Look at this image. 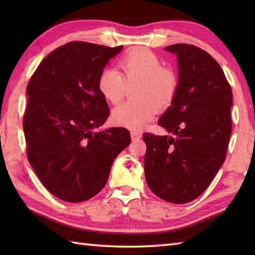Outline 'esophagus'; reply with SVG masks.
<instances>
[{"instance_id":"34e87169","label":"esophagus","mask_w":255,"mask_h":255,"mask_svg":"<svg viewBox=\"0 0 255 255\" xmlns=\"http://www.w3.org/2000/svg\"><path fill=\"white\" fill-rule=\"evenodd\" d=\"M130 136H131V140L132 141H137V140H139L140 138H141L142 134L138 132V131H131L130 132Z\"/></svg>"}]
</instances>
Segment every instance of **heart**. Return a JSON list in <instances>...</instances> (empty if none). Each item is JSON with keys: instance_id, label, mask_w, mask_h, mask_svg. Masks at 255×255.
<instances>
[{"instance_id": "b5f03b06", "label": "heart", "mask_w": 255, "mask_h": 255, "mask_svg": "<svg viewBox=\"0 0 255 255\" xmlns=\"http://www.w3.org/2000/svg\"><path fill=\"white\" fill-rule=\"evenodd\" d=\"M121 72L104 69L97 80V88L112 104L121 102L127 92V85H134L132 96L113 111V123L117 126L133 129L143 128L150 123L159 108L169 107L178 90L177 74L171 68L163 67L161 59L147 48H136L124 55L118 62Z\"/></svg>"}]
</instances>
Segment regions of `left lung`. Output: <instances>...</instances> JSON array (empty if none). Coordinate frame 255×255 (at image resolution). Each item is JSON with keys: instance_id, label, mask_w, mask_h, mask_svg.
Segmentation results:
<instances>
[{"instance_id": "obj_1", "label": "left lung", "mask_w": 255, "mask_h": 255, "mask_svg": "<svg viewBox=\"0 0 255 255\" xmlns=\"http://www.w3.org/2000/svg\"><path fill=\"white\" fill-rule=\"evenodd\" d=\"M178 90L158 124L174 137L144 132V175L156 196L173 204L197 198L226 159L232 92L219 63L200 48L175 44Z\"/></svg>"}]
</instances>
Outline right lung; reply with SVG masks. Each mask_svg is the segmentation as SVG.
<instances>
[{"label": "right lung", "instance_id": "1", "mask_svg": "<svg viewBox=\"0 0 255 255\" xmlns=\"http://www.w3.org/2000/svg\"><path fill=\"white\" fill-rule=\"evenodd\" d=\"M122 49L68 42L40 62L27 85V158L44 186L64 202L101 192L114 160L131 141L125 128L93 131L110 116L97 80Z\"/></svg>", "mask_w": 255, "mask_h": 255}]
</instances>
